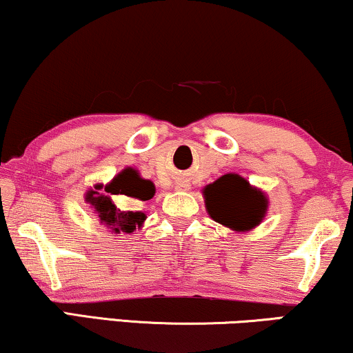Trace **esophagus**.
Segmentation results:
<instances>
[{
  "label": "esophagus",
  "mask_w": 353,
  "mask_h": 353,
  "mask_svg": "<svg viewBox=\"0 0 353 353\" xmlns=\"http://www.w3.org/2000/svg\"><path fill=\"white\" fill-rule=\"evenodd\" d=\"M176 189L177 190H187V189H189V184H184V182H182V184L176 185Z\"/></svg>",
  "instance_id": "obj_1"
}]
</instances>
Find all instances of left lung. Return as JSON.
<instances>
[{"label": "left lung", "mask_w": 353, "mask_h": 353, "mask_svg": "<svg viewBox=\"0 0 353 353\" xmlns=\"http://www.w3.org/2000/svg\"><path fill=\"white\" fill-rule=\"evenodd\" d=\"M202 194L210 218L236 233H246L261 225L269 208L265 192L234 172L205 185Z\"/></svg>", "instance_id": "1"}]
</instances>
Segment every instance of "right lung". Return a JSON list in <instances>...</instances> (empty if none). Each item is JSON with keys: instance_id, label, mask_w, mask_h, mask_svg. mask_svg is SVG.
Here are the masks:
<instances>
[{"instance_id": "obj_1", "label": "right lung", "mask_w": 353, "mask_h": 353, "mask_svg": "<svg viewBox=\"0 0 353 353\" xmlns=\"http://www.w3.org/2000/svg\"><path fill=\"white\" fill-rule=\"evenodd\" d=\"M154 184L148 179H143L140 172L133 168H125L109 184L97 182L94 187H89L84 194V202L92 210L97 221L105 226L112 234H133L137 230L143 228L146 220L145 212L138 210H120L114 203V195H127V197L141 200L153 199Z\"/></svg>"}]
</instances>
